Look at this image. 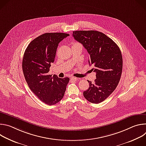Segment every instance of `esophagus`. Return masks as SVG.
<instances>
[{
	"mask_svg": "<svg viewBox=\"0 0 146 146\" xmlns=\"http://www.w3.org/2000/svg\"><path fill=\"white\" fill-rule=\"evenodd\" d=\"M70 80H71L72 81H76L77 80V78L76 77H73H73H71Z\"/></svg>",
	"mask_w": 146,
	"mask_h": 146,
	"instance_id": "obj_1",
	"label": "esophagus"
}]
</instances>
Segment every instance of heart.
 <instances>
[{
    "label": "heart",
    "instance_id": "1",
    "mask_svg": "<svg viewBox=\"0 0 146 146\" xmlns=\"http://www.w3.org/2000/svg\"><path fill=\"white\" fill-rule=\"evenodd\" d=\"M79 44V43H77V42H75V43H74L73 44Z\"/></svg>",
    "mask_w": 146,
    "mask_h": 146
}]
</instances>
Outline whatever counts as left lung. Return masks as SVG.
<instances>
[{
	"label": "left lung",
	"mask_w": 146,
	"mask_h": 146,
	"mask_svg": "<svg viewBox=\"0 0 146 146\" xmlns=\"http://www.w3.org/2000/svg\"><path fill=\"white\" fill-rule=\"evenodd\" d=\"M76 40L81 43L90 55V65L96 72L94 82L83 92L84 98L92 103L105 100L117 87L122 70V57L119 47L104 33L96 31L73 32Z\"/></svg>",
	"instance_id": "obj_1"
}]
</instances>
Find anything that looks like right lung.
Listing matches in <instances>:
<instances>
[{
  "mask_svg": "<svg viewBox=\"0 0 146 146\" xmlns=\"http://www.w3.org/2000/svg\"><path fill=\"white\" fill-rule=\"evenodd\" d=\"M69 35L46 33L33 40L28 46L23 60V70L31 90L48 105H54L63 98L69 77L60 78L48 74L55 60L58 44Z\"/></svg>",
  "mask_w": 146,
  "mask_h": 146,
  "instance_id": "1",
  "label": "right lung"
}]
</instances>
